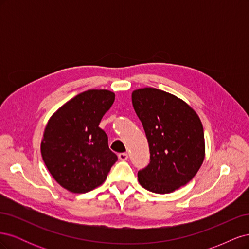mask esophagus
I'll return each mask as SVG.
<instances>
[{
    "instance_id": "1",
    "label": "esophagus",
    "mask_w": 249,
    "mask_h": 249,
    "mask_svg": "<svg viewBox=\"0 0 249 249\" xmlns=\"http://www.w3.org/2000/svg\"><path fill=\"white\" fill-rule=\"evenodd\" d=\"M118 158H119V160L125 161V160H127V158H129V156H127L126 153H120V154H118Z\"/></svg>"
}]
</instances>
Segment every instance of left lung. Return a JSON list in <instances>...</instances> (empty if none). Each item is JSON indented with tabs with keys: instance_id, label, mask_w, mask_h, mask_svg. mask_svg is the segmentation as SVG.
Returning <instances> with one entry per match:
<instances>
[{
	"instance_id": "obj_1",
	"label": "left lung",
	"mask_w": 249,
	"mask_h": 249,
	"mask_svg": "<svg viewBox=\"0 0 249 249\" xmlns=\"http://www.w3.org/2000/svg\"><path fill=\"white\" fill-rule=\"evenodd\" d=\"M132 103L148 141L150 162L138 171L144 189L167 194L185 186L205 159L198 115L178 96L152 87L134 90Z\"/></svg>"
}]
</instances>
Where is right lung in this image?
I'll use <instances>...</instances> for the list:
<instances>
[{
    "mask_svg": "<svg viewBox=\"0 0 249 249\" xmlns=\"http://www.w3.org/2000/svg\"><path fill=\"white\" fill-rule=\"evenodd\" d=\"M115 100L114 92L90 89L76 95L51 116L41 141V156L56 182L72 193L102 185L117 161L108 136L99 126Z\"/></svg>",
    "mask_w": 249,
    "mask_h": 249,
    "instance_id": "add662e5",
    "label": "right lung"
}]
</instances>
